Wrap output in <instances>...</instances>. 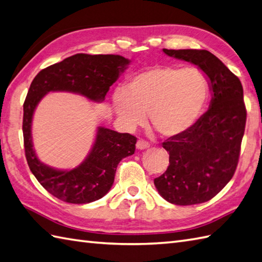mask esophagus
Here are the masks:
<instances>
[{
    "label": "esophagus",
    "instance_id": "1",
    "mask_svg": "<svg viewBox=\"0 0 262 262\" xmlns=\"http://www.w3.org/2000/svg\"><path fill=\"white\" fill-rule=\"evenodd\" d=\"M148 146H149V144L146 141H144V140H138L137 143H136V148L137 149H145Z\"/></svg>",
    "mask_w": 262,
    "mask_h": 262
}]
</instances>
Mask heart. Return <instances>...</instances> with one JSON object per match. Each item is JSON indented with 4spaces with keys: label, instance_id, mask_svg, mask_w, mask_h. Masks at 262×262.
Masks as SVG:
<instances>
[{
    "label": "heart",
    "instance_id": "b5f03b06",
    "mask_svg": "<svg viewBox=\"0 0 262 262\" xmlns=\"http://www.w3.org/2000/svg\"><path fill=\"white\" fill-rule=\"evenodd\" d=\"M209 83L202 71L158 65L143 71L113 96V107L122 124L142 125L148 113L152 126L164 137L190 129L202 116Z\"/></svg>",
    "mask_w": 262,
    "mask_h": 262
}]
</instances>
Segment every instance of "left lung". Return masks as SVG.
<instances>
[{"mask_svg": "<svg viewBox=\"0 0 262 262\" xmlns=\"http://www.w3.org/2000/svg\"><path fill=\"white\" fill-rule=\"evenodd\" d=\"M163 52L197 65L207 75L211 101L190 129L163 142L170 164L154 185L171 204H202L215 197L236 170L247 121L243 88L238 77L208 51Z\"/></svg>", "mask_w": 262, "mask_h": 262, "instance_id": "8db88e82", "label": "left lung"}]
</instances>
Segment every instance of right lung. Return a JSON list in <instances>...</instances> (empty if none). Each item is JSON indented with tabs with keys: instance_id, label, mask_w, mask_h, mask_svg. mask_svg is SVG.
Listing matches in <instances>:
<instances>
[{
	"instance_id": "obj_1",
	"label": "right lung",
	"mask_w": 262,
	"mask_h": 262,
	"mask_svg": "<svg viewBox=\"0 0 262 262\" xmlns=\"http://www.w3.org/2000/svg\"><path fill=\"white\" fill-rule=\"evenodd\" d=\"M129 62L120 55L76 54L41 70L31 82L22 122L26 159L36 179L54 197L71 204L102 198L113 186L117 165L134 154L137 138L98 127L91 151L79 166L72 170L51 168L39 161L32 144V117L39 101L48 92L66 91L101 102Z\"/></svg>"
}]
</instances>
